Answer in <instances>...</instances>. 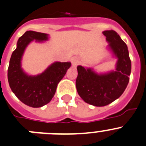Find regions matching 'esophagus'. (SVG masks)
Instances as JSON below:
<instances>
[{
    "mask_svg": "<svg viewBox=\"0 0 146 146\" xmlns=\"http://www.w3.org/2000/svg\"><path fill=\"white\" fill-rule=\"evenodd\" d=\"M79 62H80V61H79L78 58L73 57L72 59V64L73 66H76V65H77L79 64Z\"/></svg>",
    "mask_w": 146,
    "mask_h": 146,
    "instance_id": "1",
    "label": "esophagus"
}]
</instances>
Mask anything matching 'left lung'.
<instances>
[{
  "instance_id": "1",
  "label": "left lung",
  "mask_w": 146,
  "mask_h": 146,
  "mask_svg": "<svg viewBox=\"0 0 146 146\" xmlns=\"http://www.w3.org/2000/svg\"><path fill=\"white\" fill-rule=\"evenodd\" d=\"M109 47L118 59L115 71L98 74L92 69L77 66L76 87L79 95L87 103L105 106L120 98L127 87L131 72V61L125 43L115 31H103Z\"/></svg>"
}]
</instances>
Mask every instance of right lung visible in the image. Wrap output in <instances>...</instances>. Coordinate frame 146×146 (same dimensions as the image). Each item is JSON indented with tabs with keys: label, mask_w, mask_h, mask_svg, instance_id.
<instances>
[{
	"label": "right lung",
	"mask_w": 146,
	"mask_h": 146,
	"mask_svg": "<svg viewBox=\"0 0 146 146\" xmlns=\"http://www.w3.org/2000/svg\"><path fill=\"white\" fill-rule=\"evenodd\" d=\"M34 39L46 41L47 34L28 31L19 38L17 47L12 53L8 69V83L15 95L23 103L32 108H40L51 100L57 84L70 67V62H55L37 76H29L21 67L25 48Z\"/></svg>",
	"instance_id": "1"
}]
</instances>
